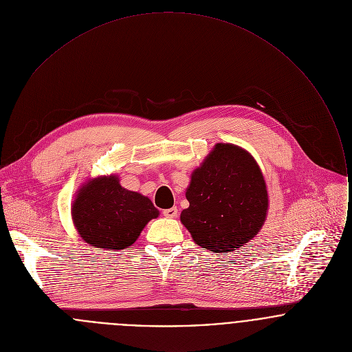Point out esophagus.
Segmentation results:
<instances>
[{"label":"esophagus","instance_id":"34e87169","mask_svg":"<svg viewBox=\"0 0 352 352\" xmlns=\"http://www.w3.org/2000/svg\"><path fill=\"white\" fill-rule=\"evenodd\" d=\"M162 215L166 217V218H176L177 217V208L176 207L165 208V210H162Z\"/></svg>","mask_w":352,"mask_h":352}]
</instances>
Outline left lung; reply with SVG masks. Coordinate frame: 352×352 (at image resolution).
I'll list each match as a JSON object with an SVG mask.
<instances>
[{"mask_svg": "<svg viewBox=\"0 0 352 352\" xmlns=\"http://www.w3.org/2000/svg\"><path fill=\"white\" fill-rule=\"evenodd\" d=\"M190 207L180 219L194 241L214 253L241 248L261 229L268 197L260 168L250 153L217 144L191 176Z\"/></svg>", "mask_w": 352, "mask_h": 352, "instance_id": "8db88e82", "label": "left lung"}]
</instances>
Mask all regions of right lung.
<instances>
[{"label":"right lung","instance_id":"1","mask_svg":"<svg viewBox=\"0 0 352 352\" xmlns=\"http://www.w3.org/2000/svg\"><path fill=\"white\" fill-rule=\"evenodd\" d=\"M157 217L149 198L123 188L115 176L89 182L73 204L74 225L82 240L108 251L133 245Z\"/></svg>","mask_w":352,"mask_h":352}]
</instances>
